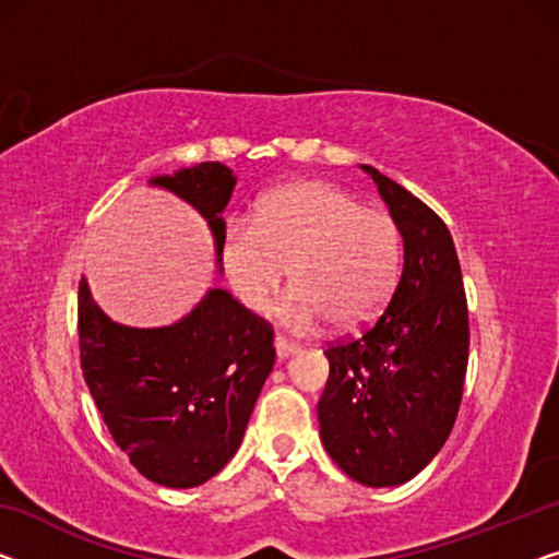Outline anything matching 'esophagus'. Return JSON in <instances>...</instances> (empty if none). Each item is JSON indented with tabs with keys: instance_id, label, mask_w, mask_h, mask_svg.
Segmentation results:
<instances>
[{
	"instance_id": "esophagus-1",
	"label": "esophagus",
	"mask_w": 559,
	"mask_h": 559,
	"mask_svg": "<svg viewBox=\"0 0 559 559\" xmlns=\"http://www.w3.org/2000/svg\"><path fill=\"white\" fill-rule=\"evenodd\" d=\"M273 346H276V356H278L281 361L288 359L290 354H296L298 348H301V346L296 344V341H290V338H286V336H276V341H273Z\"/></svg>"
}]
</instances>
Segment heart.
I'll return each instance as SVG.
<instances>
[{
    "mask_svg": "<svg viewBox=\"0 0 559 559\" xmlns=\"http://www.w3.org/2000/svg\"><path fill=\"white\" fill-rule=\"evenodd\" d=\"M221 263L248 311L265 313L294 283L283 321L316 329L366 326L386 306L402 265V236L386 211L323 180L290 182L258 200L251 221H230Z\"/></svg>",
    "mask_w": 559,
    "mask_h": 559,
    "instance_id": "b5f03b06",
    "label": "heart"
}]
</instances>
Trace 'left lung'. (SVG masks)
<instances>
[{"label": "left lung", "instance_id": "1", "mask_svg": "<svg viewBox=\"0 0 559 559\" xmlns=\"http://www.w3.org/2000/svg\"><path fill=\"white\" fill-rule=\"evenodd\" d=\"M404 238V265L371 323L326 346L319 399L321 441L366 487L409 481L456 421L469 359V313L447 223L371 165H364Z\"/></svg>", "mask_w": 559, "mask_h": 559}]
</instances>
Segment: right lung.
<instances>
[{
	"mask_svg": "<svg viewBox=\"0 0 559 559\" xmlns=\"http://www.w3.org/2000/svg\"><path fill=\"white\" fill-rule=\"evenodd\" d=\"M150 186L211 223L221 263L233 170L200 163ZM78 333L82 377L112 441L143 477L173 489L203 485L230 462L276 361L271 323L223 288L173 326L130 329L107 319L80 281Z\"/></svg>",
	"mask_w": 559,
	"mask_h": 559,
	"instance_id": "obj_1",
	"label": "right lung"
}]
</instances>
